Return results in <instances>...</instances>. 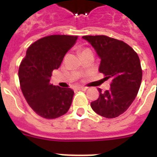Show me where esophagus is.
<instances>
[{
    "instance_id": "obj_1",
    "label": "esophagus",
    "mask_w": 157,
    "mask_h": 157,
    "mask_svg": "<svg viewBox=\"0 0 157 157\" xmlns=\"http://www.w3.org/2000/svg\"><path fill=\"white\" fill-rule=\"evenodd\" d=\"M77 90H82V91H86V87H84V86H79L77 87Z\"/></svg>"
}]
</instances>
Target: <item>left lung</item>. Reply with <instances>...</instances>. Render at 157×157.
I'll use <instances>...</instances> for the list:
<instances>
[{
  "label": "left lung",
  "mask_w": 157,
  "mask_h": 157,
  "mask_svg": "<svg viewBox=\"0 0 157 157\" xmlns=\"http://www.w3.org/2000/svg\"><path fill=\"white\" fill-rule=\"evenodd\" d=\"M101 59L99 72L111 79V87L91 102L93 111L108 118L124 113L135 100L141 84L142 70L138 55L124 42L108 36H83Z\"/></svg>",
  "instance_id": "8db88e82"
}]
</instances>
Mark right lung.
<instances>
[{
  "label": "right lung",
  "instance_id": "right-lung-1",
  "mask_svg": "<svg viewBox=\"0 0 157 157\" xmlns=\"http://www.w3.org/2000/svg\"><path fill=\"white\" fill-rule=\"evenodd\" d=\"M77 36L50 35L34 42L19 66L21 89L29 105L38 115L56 118L68 112L74 91L49 83L52 71L61 65Z\"/></svg>",
  "mask_w": 157,
  "mask_h": 157
}]
</instances>
